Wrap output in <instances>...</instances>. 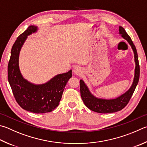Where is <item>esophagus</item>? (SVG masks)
Returning a JSON list of instances; mask_svg holds the SVG:
<instances>
[{"label": "esophagus", "instance_id": "esophagus-1", "mask_svg": "<svg viewBox=\"0 0 147 147\" xmlns=\"http://www.w3.org/2000/svg\"><path fill=\"white\" fill-rule=\"evenodd\" d=\"M73 73L76 75H80L82 73V69L80 66H75L73 68Z\"/></svg>", "mask_w": 147, "mask_h": 147}]
</instances>
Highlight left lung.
I'll list each match as a JSON object with an SVG mask.
<instances>
[{
  "instance_id": "left-lung-1",
  "label": "left lung",
  "mask_w": 147,
  "mask_h": 147,
  "mask_svg": "<svg viewBox=\"0 0 147 147\" xmlns=\"http://www.w3.org/2000/svg\"><path fill=\"white\" fill-rule=\"evenodd\" d=\"M119 34H121L123 38L127 41L128 43L131 46L133 53H134L135 69L133 82L129 89L123 94L116 98L105 99V98H98L92 94L84 81L83 80H80V94L82 99L87 107L96 113L107 114L116 113V112L121 111L129 103L138 84L139 78H140V65H139L136 48L134 44H133L129 34L127 33L124 28H123L121 26L119 27Z\"/></svg>"
}]
</instances>
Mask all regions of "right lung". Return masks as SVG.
<instances>
[{
	"label": "right lung",
	"mask_w": 147,
	"mask_h": 147,
	"mask_svg": "<svg viewBox=\"0 0 147 147\" xmlns=\"http://www.w3.org/2000/svg\"><path fill=\"white\" fill-rule=\"evenodd\" d=\"M38 30L30 26L18 37L11 51L7 67L8 82L17 102L23 109L36 114L50 113L57 107L63 90L72 77V70L55 76L42 84H34L24 78L19 68V55L28 36Z\"/></svg>",
	"instance_id": "add662e5"
}]
</instances>
